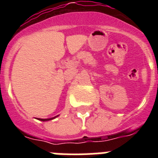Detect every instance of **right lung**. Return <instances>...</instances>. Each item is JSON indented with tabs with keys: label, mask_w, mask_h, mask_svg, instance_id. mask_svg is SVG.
<instances>
[{
	"label": "right lung",
	"mask_w": 158,
	"mask_h": 158,
	"mask_svg": "<svg viewBox=\"0 0 158 158\" xmlns=\"http://www.w3.org/2000/svg\"><path fill=\"white\" fill-rule=\"evenodd\" d=\"M57 117V116H55ZM55 117H54V118H40V120L41 121H48V120H51V119H53V118H54Z\"/></svg>",
	"instance_id": "add662e5"
}]
</instances>
